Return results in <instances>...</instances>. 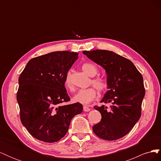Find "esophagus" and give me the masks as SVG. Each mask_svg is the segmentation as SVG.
Returning <instances> with one entry per match:
<instances>
[{"instance_id":"obj_1","label":"esophagus","mask_w":161,"mask_h":161,"mask_svg":"<svg viewBox=\"0 0 161 161\" xmlns=\"http://www.w3.org/2000/svg\"><path fill=\"white\" fill-rule=\"evenodd\" d=\"M83 110L85 111H89L91 110V109L89 108H88L87 106H83Z\"/></svg>"}]
</instances>
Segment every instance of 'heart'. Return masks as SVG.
<instances>
[{"instance_id": "b5f03b06", "label": "heart", "mask_w": 161, "mask_h": 161, "mask_svg": "<svg viewBox=\"0 0 161 161\" xmlns=\"http://www.w3.org/2000/svg\"><path fill=\"white\" fill-rule=\"evenodd\" d=\"M82 69L86 75L91 77H94L98 73V69L95 65L92 63H85L82 65ZM70 72H69L66 75L64 81L65 86L70 90L73 89V86L70 82ZM91 83L95 89L100 92L103 91L108 86V82L103 78L97 77L91 79ZM93 87L91 88L80 89L77 92V93L73 97L72 101L75 103H79L81 104L86 105L93 101L97 96V91Z\"/></svg>"}]
</instances>
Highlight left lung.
Wrapping results in <instances>:
<instances>
[{
    "label": "left lung",
    "instance_id": "obj_1",
    "mask_svg": "<svg viewBox=\"0 0 161 161\" xmlns=\"http://www.w3.org/2000/svg\"><path fill=\"white\" fill-rule=\"evenodd\" d=\"M82 53L105 70L109 90L101 103H111L109 108L104 105L94 107L101 113V119L92 130L103 140L122 138L141 116L145 95L142 76L130 60L114 52L96 50Z\"/></svg>",
    "mask_w": 161,
    "mask_h": 161
}]
</instances>
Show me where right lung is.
Masks as SVG:
<instances>
[{"instance_id":"obj_1","label":"right lung","mask_w":161,"mask_h":161,"mask_svg":"<svg viewBox=\"0 0 161 161\" xmlns=\"http://www.w3.org/2000/svg\"><path fill=\"white\" fill-rule=\"evenodd\" d=\"M79 53L54 52L31 59L19 78L17 100L22 124L36 139L59 141L67 133L71 119L82 111L70 101L64 86L66 75Z\"/></svg>"}]
</instances>
